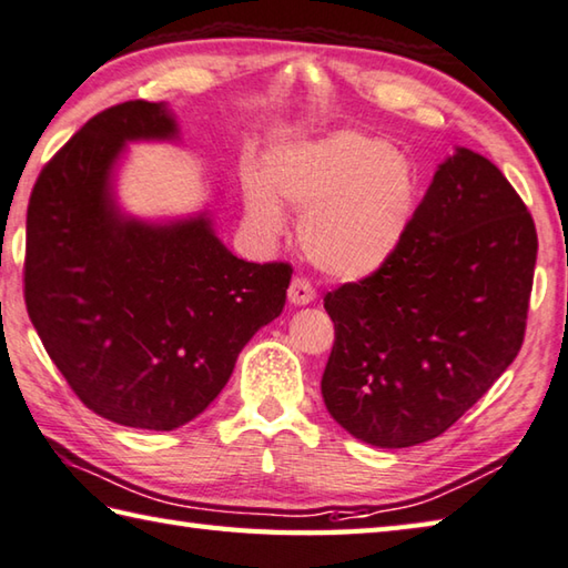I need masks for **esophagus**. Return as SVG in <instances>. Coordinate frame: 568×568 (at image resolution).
<instances>
[{"instance_id": "34e87169", "label": "esophagus", "mask_w": 568, "mask_h": 568, "mask_svg": "<svg viewBox=\"0 0 568 568\" xmlns=\"http://www.w3.org/2000/svg\"><path fill=\"white\" fill-rule=\"evenodd\" d=\"M314 296H316V292H314V286H312L310 278H304V276H294L292 278V284H290V302L294 306L312 304Z\"/></svg>"}]
</instances>
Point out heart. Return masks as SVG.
<instances>
[{
	"label": "heart",
	"instance_id": "1",
	"mask_svg": "<svg viewBox=\"0 0 568 568\" xmlns=\"http://www.w3.org/2000/svg\"><path fill=\"white\" fill-rule=\"evenodd\" d=\"M248 224L282 236L284 204L304 212L302 246L314 266L362 278L399 252L419 206V174L392 142L364 132H332L272 152L266 172H246Z\"/></svg>",
	"mask_w": 568,
	"mask_h": 568
}]
</instances>
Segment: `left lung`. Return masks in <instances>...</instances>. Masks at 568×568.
<instances>
[{
    "label": "left lung",
    "instance_id": "8db88e82",
    "mask_svg": "<svg viewBox=\"0 0 568 568\" xmlns=\"http://www.w3.org/2000/svg\"><path fill=\"white\" fill-rule=\"evenodd\" d=\"M536 226L499 166L456 149L389 262L324 296L329 414L356 439L404 449L444 434L519 354Z\"/></svg>",
    "mask_w": 568,
    "mask_h": 568
}]
</instances>
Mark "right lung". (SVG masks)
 <instances>
[{
  "instance_id": "1",
  "label": "right lung",
  "mask_w": 568,
  "mask_h": 568,
  "mask_svg": "<svg viewBox=\"0 0 568 568\" xmlns=\"http://www.w3.org/2000/svg\"><path fill=\"white\" fill-rule=\"evenodd\" d=\"M172 136L164 102L109 106L49 159L27 206L24 302L49 359L87 409L152 432L216 399L292 282L286 262L236 258L206 214H119L112 166L124 142Z\"/></svg>"
}]
</instances>
